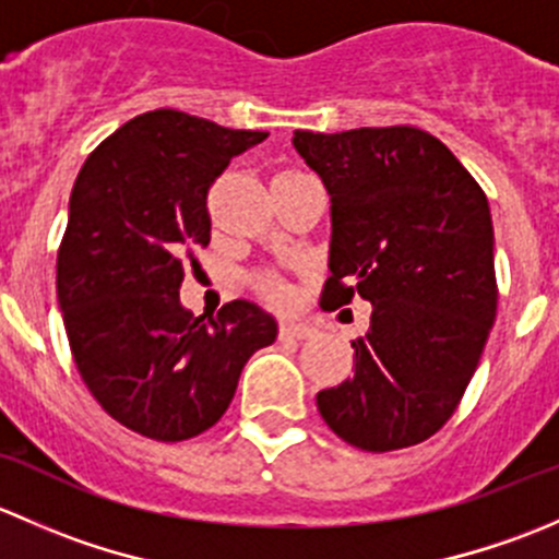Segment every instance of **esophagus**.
<instances>
[{
    "label": "esophagus",
    "instance_id": "obj_1",
    "mask_svg": "<svg viewBox=\"0 0 559 559\" xmlns=\"http://www.w3.org/2000/svg\"><path fill=\"white\" fill-rule=\"evenodd\" d=\"M316 330L308 321H297V319H286L281 321V337H292V341H308L313 337Z\"/></svg>",
    "mask_w": 559,
    "mask_h": 559
}]
</instances>
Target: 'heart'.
I'll return each instance as SVG.
<instances>
[{
	"instance_id": "heart-1",
	"label": "heart",
	"mask_w": 559,
	"mask_h": 559,
	"mask_svg": "<svg viewBox=\"0 0 559 559\" xmlns=\"http://www.w3.org/2000/svg\"><path fill=\"white\" fill-rule=\"evenodd\" d=\"M262 286L270 292V295L278 297V300H284V297H286V286L281 284L278 278H273V275H267V278H262Z\"/></svg>"
}]
</instances>
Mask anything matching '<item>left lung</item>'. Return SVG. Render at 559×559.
I'll list each match as a JSON object with an SVG mask.
<instances>
[{
    "mask_svg": "<svg viewBox=\"0 0 559 559\" xmlns=\"http://www.w3.org/2000/svg\"><path fill=\"white\" fill-rule=\"evenodd\" d=\"M297 154L330 194L321 300L373 306L354 376L316 394L321 419L362 452L436 436L456 411L498 311L495 233L481 186L430 132H300Z\"/></svg>",
    "mask_w": 559,
    "mask_h": 559,
    "instance_id": "8db88e82",
    "label": "left lung"
}]
</instances>
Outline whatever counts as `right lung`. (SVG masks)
<instances>
[{"label":"right lung","mask_w":559,"mask_h":559,"mask_svg":"<svg viewBox=\"0 0 559 559\" xmlns=\"http://www.w3.org/2000/svg\"><path fill=\"white\" fill-rule=\"evenodd\" d=\"M264 138L162 107L116 129L78 173L56 295L83 384L140 436L175 443L216 425L248 357L278 335L257 302L205 319L178 297L186 257L211 243L207 189Z\"/></svg>","instance_id":"1"}]
</instances>
